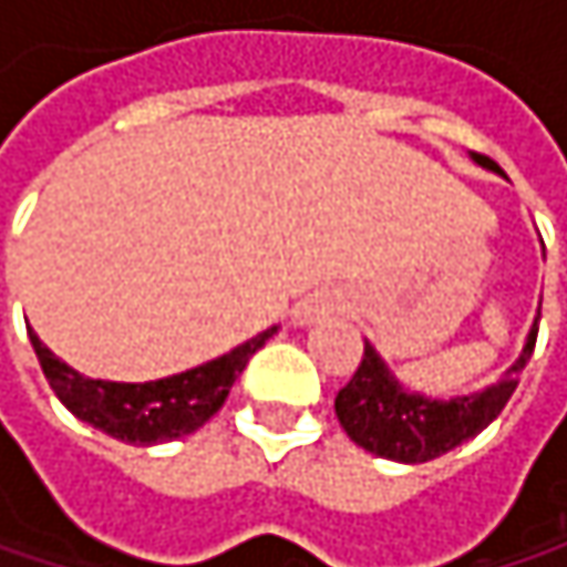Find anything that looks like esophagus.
<instances>
[{
    "label": "esophagus",
    "instance_id": "obj_1",
    "mask_svg": "<svg viewBox=\"0 0 567 567\" xmlns=\"http://www.w3.org/2000/svg\"><path fill=\"white\" fill-rule=\"evenodd\" d=\"M331 311H334L331 301L315 298V301H305V305L295 311V321H298V324H311V321H318V318H324V315H331Z\"/></svg>",
    "mask_w": 567,
    "mask_h": 567
}]
</instances>
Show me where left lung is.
Returning <instances> with one entry per match:
<instances>
[{
    "label": "left lung",
    "instance_id": "left-lung-1",
    "mask_svg": "<svg viewBox=\"0 0 567 567\" xmlns=\"http://www.w3.org/2000/svg\"><path fill=\"white\" fill-rule=\"evenodd\" d=\"M535 338H538V318L528 331L518 361L506 371L499 384L473 396H450V400H426L403 391L394 374L388 371V364L378 358V351L364 341V358L354 378L334 396V413L344 433L374 456L394 463L436 460L456 450L460 443L473 440L476 433H483L503 413L535 351Z\"/></svg>",
    "mask_w": 567,
    "mask_h": 567
}]
</instances>
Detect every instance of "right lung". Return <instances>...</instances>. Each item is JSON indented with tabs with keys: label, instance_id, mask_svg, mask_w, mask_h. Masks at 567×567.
Segmentation results:
<instances>
[{
	"label": "right lung",
	"instance_id": "right-lung-1",
	"mask_svg": "<svg viewBox=\"0 0 567 567\" xmlns=\"http://www.w3.org/2000/svg\"><path fill=\"white\" fill-rule=\"evenodd\" d=\"M276 334V328L256 334L252 341L233 348L229 354L199 364L193 371L173 374L164 381L147 384H117V381H91L78 371H71L64 361L39 341L35 331H29V341L39 354V364L52 384L58 400L94 430L134 443V446H154L176 436H186L199 430L229 396V388L249 364V358Z\"/></svg>",
	"mask_w": 567,
	"mask_h": 567
}]
</instances>
